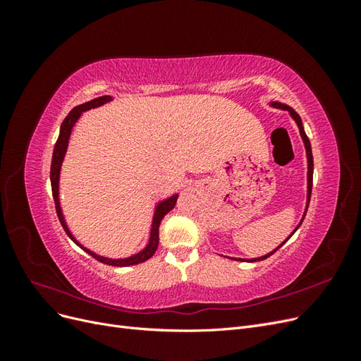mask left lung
<instances>
[{"instance_id": "obj_1", "label": "left lung", "mask_w": 361, "mask_h": 361, "mask_svg": "<svg viewBox=\"0 0 361 361\" xmlns=\"http://www.w3.org/2000/svg\"><path fill=\"white\" fill-rule=\"evenodd\" d=\"M271 105L274 106V108H280V110H285V111H288L289 114H290V117L295 120V123L298 125V129H300V134H301V138H302V141H304V147H305V154H307V204H305V211H304V215H302V218H301V221H300V224L295 227V231L292 232V235L298 231V227L301 226V223H302V220H304V216H305V212H307V209H309V203H310V195H312V183H313V155H312V146H310V140H309V137L305 135V133H304V128H302V122H301V117L298 116V113L293 110V108H290L289 105H286V104H281V102H271ZM290 235V236H292ZM289 236V238H290ZM288 238V239H289ZM286 239V241H288ZM285 241V243H286ZM285 243H281L274 251H271V253H268V255H265V256H260V257H255V259H238V257H233V260H239V262H257V260H264V259H267V257H269L271 255H274L276 251L285 244Z\"/></svg>"}]
</instances>
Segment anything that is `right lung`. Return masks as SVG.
Instances as JSON below:
<instances>
[{
	"mask_svg": "<svg viewBox=\"0 0 361 361\" xmlns=\"http://www.w3.org/2000/svg\"><path fill=\"white\" fill-rule=\"evenodd\" d=\"M113 101L111 96H101V97H96V99L90 101V102H85L81 104L78 106H75L73 110L66 116V118L63 120V123L60 126V135L59 140L56 143V147H54V154H52V162H51V187H52V197H54V203H56V211L59 215V220L64 228V232L68 233V236L72 239V241L81 247L85 253H89L92 257H94L96 260L102 262L105 265H111V267H130V265H137L141 264V262H146L147 259H150L152 256L155 255V251L158 248V243H159V224L162 221V218L166 216V214H169L174 204H176V200L179 195L178 194H173L171 197L162 200L157 204L155 207V214H154V221H152V228H150V238H149V244L138 251L137 255L134 256H129L125 259H108L104 256H99L93 253L92 250L85 248L84 245H81L78 241H76L75 236L71 233L69 227L66 224V220H64V215L61 211V206H60V199H59V182H60V170H61V164L64 159V155H66V150H68V145H69V138L72 134V128L75 126L76 120L81 117V114L87 110H92V108L96 106H101L106 102Z\"/></svg>",
	"mask_w": 361,
	"mask_h": 361,
	"instance_id": "right-lung-1",
	"label": "right lung"
}]
</instances>
